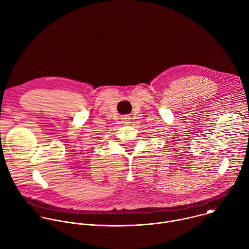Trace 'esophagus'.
I'll return each instance as SVG.
<instances>
[{"label": "esophagus", "mask_w": 249, "mask_h": 249, "mask_svg": "<svg viewBox=\"0 0 249 249\" xmlns=\"http://www.w3.org/2000/svg\"><path fill=\"white\" fill-rule=\"evenodd\" d=\"M130 116H128V115H125V116H123L122 117V122H123V124L124 125H128V124H130L131 122H130Z\"/></svg>", "instance_id": "obj_1"}]
</instances>
